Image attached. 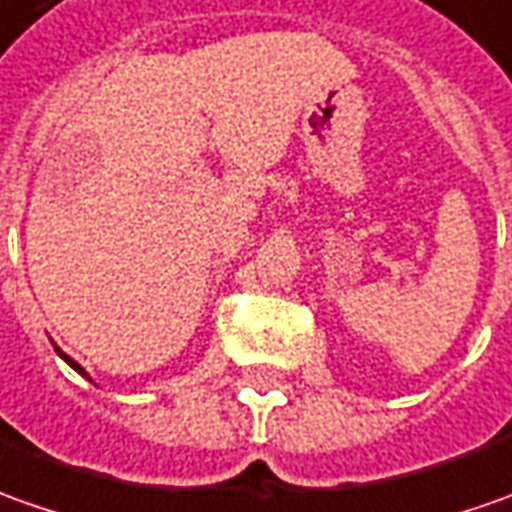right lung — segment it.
<instances>
[{
	"mask_svg": "<svg viewBox=\"0 0 512 512\" xmlns=\"http://www.w3.org/2000/svg\"><path fill=\"white\" fill-rule=\"evenodd\" d=\"M56 354H59V357H62V360L67 362V365H70V368H76V371H79V374H84V368H81L79 362H76V360H70V357H67V354H64L62 348H56ZM84 377H87V374H84Z\"/></svg>",
	"mask_w": 512,
	"mask_h": 512,
	"instance_id": "right-lung-1",
	"label": "right lung"
}]
</instances>
